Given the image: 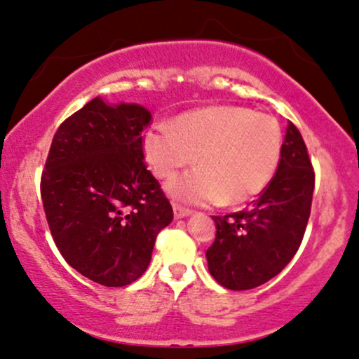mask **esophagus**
I'll use <instances>...</instances> for the list:
<instances>
[{"label": "esophagus", "mask_w": 359, "mask_h": 359, "mask_svg": "<svg viewBox=\"0 0 359 359\" xmlns=\"http://www.w3.org/2000/svg\"><path fill=\"white\" fill-rule=\"evenodd\" d=\"M191 210L189 208H184V206H179V204H173V216H175L177 219L180 218H186V216L191 215Z\"/></svg>", "instance_id": "esophagus-1"}]
</instances>
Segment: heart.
<instances>
[{"mask_svg": "<svg viewBox=\"0 0 359 359\" xmlns=\"http://www.w3.org/2000/svg\"><path fill=\"white\" fill-rule=\"evenodd\" d=\"M143 151L160 179H170L198 161L196 170L167 184L172 198L238 204L255 199L271 184L281 160L283 135L278 121L267 114L215 105L182 114L172 128H151L143 137Z\"/></svg>", "mask_w": 359, "mask_h": 359, "instance_id": "1", "label": "heart"}]
</instances>
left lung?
Wrapping results in <instances>:
<instances>
[{
    "mask_svg": "<svg viewBox=\"0 0 359 359\" xmlns=\"http://www.w3.org/2000/svg\"><path fill=\"white\" fill-rule=\"evenodd\" d=\"M315 173L305 141L293 122L286 128L281 160L271 184L249 210L212 216L216 238L208 269L228 290L264 285L286 267L305 235Z\"/></svg>",
    "mask_w": 359,
    "mask_h": 359,
    "instance_id": "obj_1",
    "label": "left lung"
}]
</instances>
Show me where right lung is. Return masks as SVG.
<instances>
[{
	"label": "right lung",
	"mask_w": 359,
	"mask_h": 359,
	"mask_svg": "<svg viewBox=\"0 0 359 359\" xmlns=\"http://www.w3.org/2000/svg\"><path fill=\"white\" fill-rule=\"evenodd\" d=\"M149 121L141 105L93 98L59 126L42 172L54 243L73 269L102 286L136 281L173 219L144 163L141 133Z\"/></svg>",
	"instance_id": "right-lung-1"
}]
</instances>
